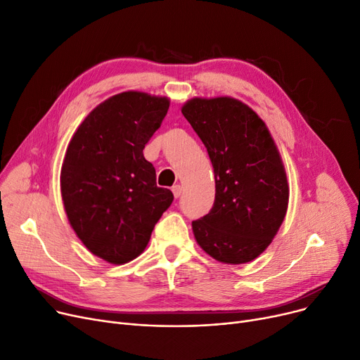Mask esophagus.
<instances>
[{"label": "esophagus", "instance_id": "34e87169", "mask_svg": "<svg viewBox=\"0 0 360 360\" xmlns=\"http://www.w3.org/2000/svg\"><path fill=\"white\" fill-rule=\"evenodd\" d=\"M172 193H174L175 198H179L181 194H182V186H181V185H175V186L172 188Z\"/></svg>", "mask_w": 360, "mask_h": 360}]
</instances>
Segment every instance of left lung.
Listing matches in <instances>:
<instances>
[{
	"mask_svg": "<svg viewBox=\"0 0 360 360\" xmlns=\"http://www.w3.org/2000/svg\"><path fill=\"white\" fill-rule=\"evenodd\" d=\"M181 110L204 143L216 181L210 213L193 221L195 240L220 262H250L267 250L288 212L278 148L266 122L235 98H193Z\"/></svg>",
	"mask_w": 360,
	"mask_h": 360,
	"instance_id": "left-lung-1",
	"label": "left lung"
}]
</instances>
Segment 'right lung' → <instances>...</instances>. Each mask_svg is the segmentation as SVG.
I'll use <instances>...</instances> for the list:
<instances>
[{
    "instance_id": "1",
    "label": "right lung",
    "mask_w": 360,
    "mask_h": 360,
    "mask_svg": "<svg viewBox=\"0 0 360 360\" xmlns=\"http://www.w3.org/2000/svg\"><path fill=\"white\" fill-rule=\"evenodd\" d=\"M169 103L143 91L118 93L94 108L68 143L61 167L68 221L84 247L109 264L137 258L174 201L143 156Z\"/></svg>"
}]
</instances>
